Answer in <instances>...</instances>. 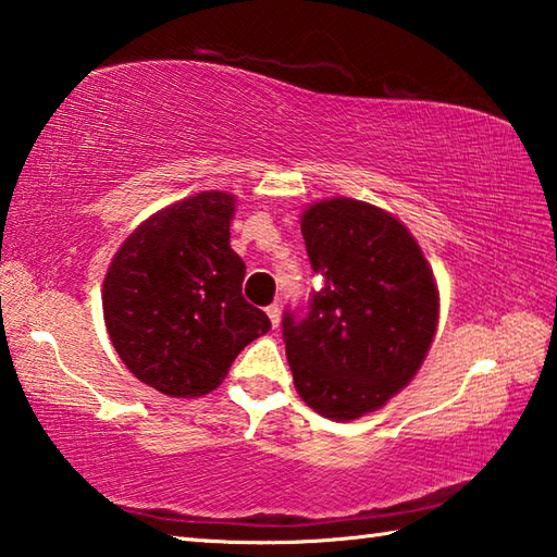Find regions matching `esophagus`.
Masks as SVG:
<instances>
[{"instance_id":"obj_1","label":"esophagus","mask_w":557,"mask_h":557,"mask_svg":"<svg viewBox=\"0 0 557 557\" xmlns=\"http://www.w3.org/2000/svg\"><path fill=\"white\" fill-rule=\"evenodd\" d=\"M267 314H269V320H271V327H278V322H281V308L276 306V302H274V306L267 308Z\"/></svg>"}]
</instances>
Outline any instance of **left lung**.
<instances>
[{
	"mask_svg": "<svg viewBox=\"0 0 557 557\" xmlns=\"http://www.w3.org/2000/svg\"><path fill=\"white\" fill-rule=\"evenodd\" d=\"M300 230L324 286L306 314H283L293 383L322 417L356 419L422 366L438 322L434 274L400 220L356 198L310 206Z\"/></svg>",
	"mask_w": 557,
	"mask_h": 557,
	"instance_id": "1",
	"label": "left lung"
}]
</instances>
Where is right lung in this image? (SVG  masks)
<instances>
[{
  "label": "right lung",
  "mask_w": 557,
  "mask_h": 557,
  "mask_svg": "<svg viewBox=\"0 0 557 557\" xmlns=\"http://www.w3.org/2000/svg\"><path fill=\"white\" fill-rule=\"evenodd\" d=\"M235 196L203 191L145 220L103 278V320L128 371L172 397L220 385L237 354L271 330L243 296L230 247Z\"/></svg>",
  "instance_id": "obj_1"
}]
</instances>
